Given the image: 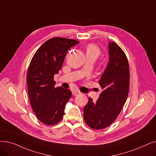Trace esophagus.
Returning <instances> with one entry per match:
<instances>
[{
	"label": "esophagus",
	"mask_w": 156,
	"mask_h": 156,
	"mask_svg": "<svg viewBox=\"0 0 156 156\" xmlns=\"http://www.w3.org/2000/svg\"><path fill=\"white\" fill-rule=\"evenodd\" d=\"M72 94H73V96H78V95L81 94V92L80 91H78V90H73L72 92Z\"/></svg>",
	"instance_id": "1"
}]
</instances>
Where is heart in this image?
<instances>
[{"label": "heart", "mask_w": 156, "mask_h": 156, "mask_svg": "<svg viewBox=\"0 0 156 156\" xmlns=\"http://www.w3.org/2000/svg\"><path fill=\"white\" fill-rule=\"evenodd\" d=\"M86 53L93 54L95 56L98 57L100 54V50L98 47L94 44H90L87 46Z\"/></svg>", "instance_id": "1"}]
</instances>
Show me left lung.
I'll use <instances>...</instances> for the list:
<instances>
[{
    "instance_id": "left-lung-1",
    "label": "left lung",
    "mask_w": 156,
    "mask_h": 156,
    "mask_svg": "<svg viewBox=\"0 0 156 156\" xmlns=\"http://www.w3.org/2000/svg\"><path fill=\"white\" fill-rule=\"evenodd\" d=\"M109 61L99 84L103 92L96 103L89 98L83 109L86 124L102 129L113 123L121 112L129 90V67L124 51L115 43H108Z\"/></svg>"
}]
</instances>
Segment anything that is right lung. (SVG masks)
<instances>
[{"instance_id": "right-lung-1", "label": "right lung", "mask_w": 156, "mask_h": 156, "mask_svg": "<svg viewBox=\"0 0 156 156\" xmlns=\"http://www.w3.org/2000/svg\"><path fill=\"white\" fill-rule=\"evenodd\" d=\"M78 43L74 39L51 38L39 47L29 64L27 83L30 103L36 117L46 125L56 124L63 118L72 93L62 87L55 88L54 75L61 69L67 51Z\"/></svg>"}]
</instances>
